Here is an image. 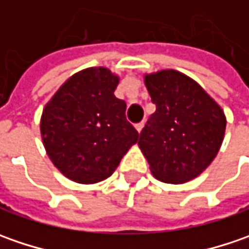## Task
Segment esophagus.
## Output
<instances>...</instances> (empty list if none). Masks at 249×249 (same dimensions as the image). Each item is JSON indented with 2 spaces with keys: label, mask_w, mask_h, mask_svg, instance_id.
Instances as JSON below:
<instances>
[{
  "label": "esophagus",
  "mask_w": 249,
  "mask_h": 249,
  "mask_svg": "<svg viewBox=\"0 0 249 249\" xmlns=\"http://www.w3.org/2000/svg\"><path fill=\"white\" fill-rule=\"evenodd\" d=\"M142 127H144V122H141V123H137V124H136V129H137V131H139V133H141Z\"/></svg>",
  "instance_id": "1"
}]
</instances>
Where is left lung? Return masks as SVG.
Returning a JSON list of instances; mask_svg holds the SVG:
<instances>
[{
  "label": "left lung",
  "instance_id": "left-lung-1",
  "mask_svg": "<svg viewBox=\"0 0 249 249\" xmlns=\"http://www.w3.org/2000/svg\"><path fill=\"white\" fill-rule=\"evenodd\" d=\"M144 84L157 110L140 134V149L159 181L187 183L216 158L225 112L199 83L175 69L145 73Z\"/></svg>",
  "mask_w": 249,
  "mask_h": 249
}]
</instances>
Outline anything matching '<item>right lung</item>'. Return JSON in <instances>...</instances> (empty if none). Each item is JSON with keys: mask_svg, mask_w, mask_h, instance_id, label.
<instances>
[{"mask_svg": "<svg viewBox=\"0 0 249 249\" xmlns=\"http://www.w3.org/2000/svg\"><path fill=\"white\" fill-rule=\"evenodd\" d=\"M119 74L94 66L72 74L44 107L40 133L47 155L79 184L100 183L115 172L139 140L115 97Z\"/></svg>", "mask_w": 249, "mask_h": 249, "instance_id": "right-lung-1", "label": "right lung"}]
</instances>
